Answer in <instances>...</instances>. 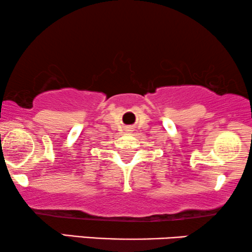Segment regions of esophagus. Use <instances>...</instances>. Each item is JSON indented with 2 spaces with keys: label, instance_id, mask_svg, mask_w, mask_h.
I'll return each mask as SVG.
<instances>
[{
  "label": "esophagus",
  "instance_id": "34e87169",
  "mask_svg": "<svg viewBox=\"0 0 252 252\" xmlns=\"http://www.w3.org/2000/svg\"><path fill=\"white\" fill-rule=\"evenodd\" d=\"M126 131H132V128H131V126H126Z\"/></svg>",
  "mask_w": 252,
  "mask_h": 252
}]
</instances>
